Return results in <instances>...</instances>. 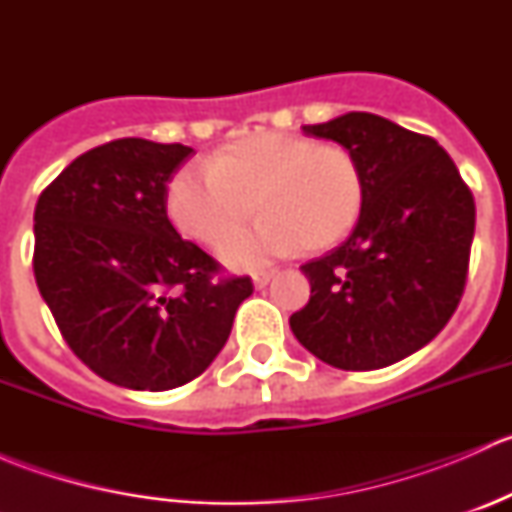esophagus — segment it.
Here are the masks:
<instances>
[{"label": "esophagus", "mask_w": 512, "mask_h": 512, "mask_svg": "<svg viewBox=\"0 0 512 512\" xmlns=\"http://www.w3.org/2000/svg\"><path fill=\"white\" fill-rule=\"evenodd\" d=\"M272 277H275V272H255V275H252V282H255L257 289H262L270 285Z\"/></svg>", "instance_id": "34e87169"}]
</instances>
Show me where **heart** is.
<instances>
[{"label": "heart", "mask_w": 512, "mask_h": 512, "mask_svg": "<svg viewBox=\"0 0 512 512\" xmlns=\"http://www.w3.org/2000/svg\"><path fill=\"white\" fill-rule=\"evenodd\" d=\"M364 170L352 151L289 133H255L185 165L170 178L165 208L183 235L215 245L258 208L252 231L227 238L230 267H260L275 257L327 250L352 232L364 208Z\"/></svg>", "instance_id": "b5f03b06"}]
</instances>
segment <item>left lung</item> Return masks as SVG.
Returning <instances> with one entry per match:
<instances>
[{
	"instance_id": "left-lung-1",
	"label": "left lung",
	"mask_w": 512,
	"mask_h": 512,
	"mask_svg": "<svg viewBox=\"0 0 512 512\" xmlns=\"http://www.w3.org/2000/svg\"><path fill=\"white\" fill-rule=\"evenodd\" d=\"M302 131L352 151L366 195L347 242L302 265L312 294L289 327L324 364L384 369L426 347L456 312L476 203L433 138L389 118L349 111Z\"/></svg>"
}]
</instances>
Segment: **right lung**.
Listing matches in <instances>:
<instances>
[{
  "instance_id": "add662e5",
  "label": "right lung",
  "mask_w": 512,
  "mask_h": 512,
  "mask_svg": "<svg viewBox=\"0 0 512 512\" xmlns=\"http://www.w3.org/2000/svg\"><path fill=\"white\" fill-rule=\"evenodd\" d=\"M193 148L118 138L66 165L34 210V277L71 352L111 384L168 391L230 337L250 277L183 240L165 185Z\"/></svg>"
}]
</instances>
